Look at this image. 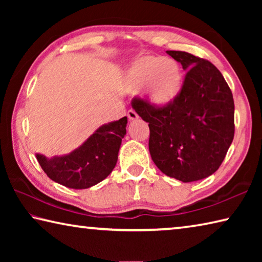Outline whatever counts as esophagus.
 <instances>
[{
	"mask_svg": "<svg viewBox=\"0 0 262 262\" xmlns=\"http://www.w3.org/2000/svg\"><path fill=\"white\" fill-rule=\"evenodd\" d=\"M127 115H128V119H129V120H136V119H139V115H137L135 111H133V110L128 111Z\"/></svg>",
	"mask_w": 262,
	"mask_h": 262,
	"instance_id": "obj_1",
	"label": "esophagus"
}]
</instances>
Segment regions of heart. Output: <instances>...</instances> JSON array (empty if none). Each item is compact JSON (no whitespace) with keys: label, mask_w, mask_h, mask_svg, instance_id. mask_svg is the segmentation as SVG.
Instances as JSON below:
<instances>
[{"label":"heart","mask_w":262,"mask_h":262,"mask_svg":"<svg viewBox=\"0 0 262 262\" xmlns=\"http://www.w3.org/2000/svg\"><path fill=\"white\" fill-rule=\"evenodd\" d=\"M125 82L132 91L144 89V95L150 104L165 108L173 104L180 95L184 73L179 62L174 59L142 55L127 68Z\"/></svg>","instance_id":"1"}]
</instances>
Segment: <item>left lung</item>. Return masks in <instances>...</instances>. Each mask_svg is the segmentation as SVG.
I'll return each mask as SVG.
<instances>
[{
  "instance_id": "obj_1",
  "label": "left lung",
  "mask_w": 262,
  "mask_h": 262,
  "mask_svg": "<svg viewBox=\"0 0 262 262\" xmlns=\"http://www.w3.org/2000/svg\"><path fill=\"white\" fill-rule=\"evenodd\" d=\"M186 70L180 95L168 107L134 98L135 112L149 122V151L164 174L183 183L219 170L234 135V103L223 75L208 60L166 51Z\"/></svg>"
}]
</instances>
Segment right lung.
I'll return each instance as SVG.
<instances>
[{
  "instance_id": "obj_1",
  "label": "right lung",
  "mask_w": 262,
  "mask_h": 262,
  "mask_svg": "<svg viewBox=\"0 0 262 262\" xmlns=\"http://www.w3.org/2000/svg\"><path fill=\"white\" fill-rule=\"evenodd\" d=\"M127 117L100 126L94 134L68 155L47 158L37 154L43 172L66 187L85 189L103 181L118 161L121 141L126 135Z\"/></svg>"
}]
</instances>
